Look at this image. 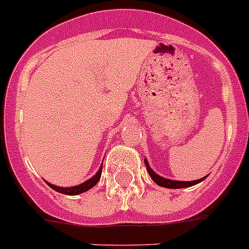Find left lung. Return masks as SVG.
<instances>
[{"instance_id": "left-lung-1", "label": "left lung", "mask_w": 249, "mask_h": 249, "mask_svg": "<svg viewBox=\"0 0 249 249\" xmlns=\"http://www.w3.org/2000/svg\"><path fill=\"white\" fill-rule=\"evenodd\" d=\"M145 167H147V170L149 173V177L152 178L153 181L161 187H165V188H171V189H178V188H185V187H192V185H195V184L201 183L205 178H202L199 180H195V181H177V180H170V179H165V178H161L160 175H157L155 171L149 167L148 162H147V160H145Z\"/></svg>"}]
</instances>
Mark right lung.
Instances as JSON below:
<instances>
[{
    "label": "right lung",
    "instance_id": "add662e5",
    "mask_svg": "<svg viewBox=\"0 0 249 249\" xmlns=\"http://www.w3.org/2000/svg\"><path fill=\"white\" fill-rule=\"evenodd\" d=\"M101 173H102V167H100V170L97 171L96 175H94L93 178H90L89 180H87L86 183L80 184V185H76V187L60 188V187H56V185H53V184H50V183H47V184L56 192H60V193H64V195H69V196H76V195H80V193H83V192L89 191L90 188L94 187V185L98 183V180H100Z\"/></svg>",
    "mask_w": 249,
    "mask_h": 249
}]
</instances>
